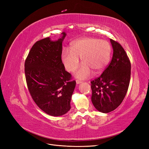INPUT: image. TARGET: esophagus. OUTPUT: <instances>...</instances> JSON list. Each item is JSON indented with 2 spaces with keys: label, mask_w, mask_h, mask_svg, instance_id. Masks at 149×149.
<instances>
[{
  "label": "esophagus",
  "mask_w": 149,
  "mask_h": 149,
  "mask_svg": "<svg viewBox=\"0 0 149 149\" xmlns=\"http://www.w3.org/2000/svg\"><path fill=\"white\" fill-rule=\"evenodd\" d=\"M81 82H82V81H81V80H76V83H77V84H81Z\"/></svg>",
  "instance_id": "1"
}]
</instances>
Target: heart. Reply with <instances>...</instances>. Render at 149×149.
I'll use <instances>...</instances> for the list:
<instances>
[{
	"label": "heart",
	"instance_id": "b5f03b06",
	"mask_svg": "<svg viewBox=\"0 0 149 149\" xmlns=\"http://www.w3.org/2000/svg\"><path fill=\"white\" fill-rule=\"evenodd\" d=\"M111 54V46L103 40L84 38L74 41L70 49L64 47L61 52V60L65 69L73 72L79 64L80 57L83 64L75 71V75L87 79L92 75V70L100 72L108 65Z\"/></svg>",
	"mask_w": 149,
	"mask_h": 149
}]
</instances>
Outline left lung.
Instances as JSON below:
<instances>
[{"instance_id": "1", "label": "left lung", "mask_w": 149, "mask_h": 149, "mask_svg": "<svg viewBox=\"0 0 149 149\" xmlns=\"http://www.w3.org/2000/svg\"><path fill=\"white\" fill-rule=\"evenodd\" d=\"M112 59L102 74L91 81L92 102L98 111L108 113L117 108L127 93L131 79V62L119 43L110 40Z\"/></svg>"}]
</instances>
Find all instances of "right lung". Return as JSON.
<instances>
[{"mask_svg": "<svg viewBox=\"0 0 149 149\" xmlns=\"http://www.w3.org/2000/svg\"><path fill=\"white\" fill-rule=\"evenodd\" d=\"M62 35L57 41L48 37L36 41L25 62V78L31 98L41 110L53 116L69 111L76 84L61 60L62 42L66 34Z\"/></svg>", "mask_w": 149, "mask_h": 149, "instance_id": "right-lung-1", "label": "right lung"}]
</instances>
